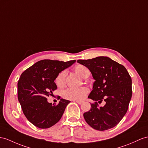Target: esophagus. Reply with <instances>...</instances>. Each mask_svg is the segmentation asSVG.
I'll return each instance as SVG.
<instances>
[{"label":"esophagus","mask_w":148,"mask_h":148,"mask_svg":"<svg viewBox=\"0 0 148 148\" xmlns=\"http://www.w3.org/2000/svg\"><path fill=\"white\" fill-rule=\"evenodd\" d=\"M73 101L76 102H77V103H78V104H82V103H83L82 101H79V100H73Z\"/></svg>","instance_id":"obj_1"}]
</instances>
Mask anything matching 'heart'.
Segmentation results:
<instances>
[{
    "label": "heart",
    "instance_id": "heart-1",
    "mask_svg": "<svg viewBox=\"0 0 148 148\" xmlns=\"http://www.w3.org/2000/svg\"><path fill=\"white\" fill-rule=\"evenodd\" d=\"M73 70L75 73L83 78L88 77L90 75L89 70L82 64H77L74 67ZM66 76V70H63L58 74L55 79V83L58 87H63L64 85ZM88 92V89L84 86L80 88H69L63 92V97L67 100H80L84 98Z\"/></svg>",
    "mask_w": 148,
    "mask_h": 148
}]
</instances>
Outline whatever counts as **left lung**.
I'll use <instances>...</instances> for the list:
<instances>
[{"instance_id":"8db88e82","label":"left lung","mask_w":148,"mask_h":148,"mask_svg":"<svg viewBox=\"0 0 148 148\" xmlns=\"http://www.w3.org/2000/svg\"><path fill=\"white\" fill-rule=\"evenodd\" d=\"M77 62L88 68L95 81L88 98L94 100L91 109L84 114L92 128L106 131L117 125L125 116L132 97V80L126 68L106 56ZM103 100L106 104L99 107Z\"/></svg>"}]
</instances>
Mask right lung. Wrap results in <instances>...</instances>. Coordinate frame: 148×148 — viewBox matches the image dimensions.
Here are the masks:
<instances>
[{
    "instance_id": "1",
    "label": "right lung",
    "mask_w": 148,
    "mask_h": 148,
    "mask_svg": "<svg viewBox=\"0 0 148 148\" xmlns=\"http://www.w3.org/2000/svg\"><path fill=\"white\" fill-rule=\"evenodd\" d=\"M75 60L66 62L43 60L34 63L21 74L17 83V97L24 116L41 129L56 124L62 118L70 100L60 99L57 105L47 101V97L56 90L55 80L59 73Z\"/></svg>"
}]
</instances>
